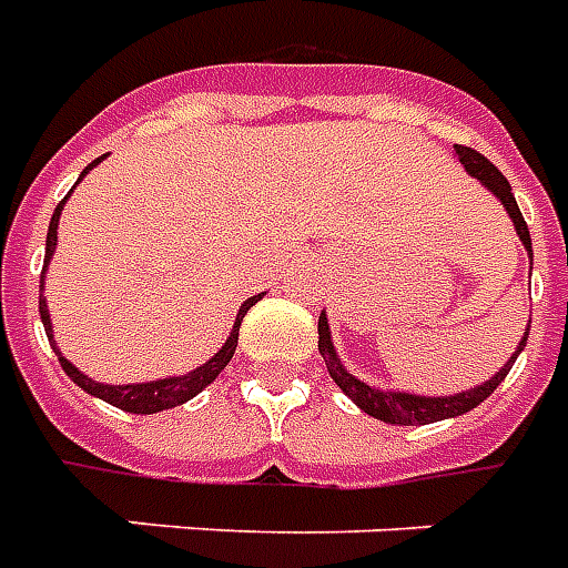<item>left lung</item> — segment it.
Returning a JSON list of instances; mask_svg holds the SVG:
<instances>
[{
	"mask_svg": "<svg viewBox=\"0 0 568 568\" xmlns=\"http://www.w3.org/2000/svg\"><path fill=\"white\" fill-rule=\"evenodd\" d=\"M458 162L465 164V171L470 176H477L480 183H484L493 195H496L501 204H505V211L514 220V229H517V235H520L523 247L529 251L532 256V239H529V229H526V220H523L520 207H517V199H514V192H510V183L505 180V174L498 171L496 164L489 162L486 155H480L477 149L470 146H456ZM526 336H529V327H526ZM526 336L517 345V352L510 357L505 367L498 369L496 376L484 385H477V388H470V392L462 394H449V397H419V394H404V392H379V388H373L367 382L355 379L348 369L342 367L339 357L333 352V342H329V324L327 317L321 315L317 317V352L324 355V364H327V373L333 376V382L339 385L342 392L348 394L352 400H355L367 416L373 419L388 422V425H428V422H440V419H453V416H462V413H468L474 406H480L489 397V394L496 392L498 382L505 379L514 367V361L523 352V345H526Z\"/></svg>",
	"mask_w": 568,
	"mask_h": 568,
	"instance_id": "8db88e82",
	"label": "left lung"
}]
</instances>
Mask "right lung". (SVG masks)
Segmentation results:
<instances>
[{"mask_svg":"<svg viewBox=\"0 0 568 568\" xmlns=\"http://www.w3.org/2000/svg\"><path fill=\"white\" fill-rule=\"evenodd\" d=\"M100 162V159H98ZM98 162H91L88 168L82 171V176L94 168ZM79 176V180H82ZM70 199V195H67ZM67 199L60 201L58 207H54V216H51V226H48V241H45V268H48V260H51V253H54V244H58V220H60V207L67 204ZM42 281H45V272H42ZM42 281H39V287H42ZM260 303V296H251L247 303L241 305L239 308V317H235V329H232V336L226 339V345L216 352V355L204 364V367L192 369V373H186V376H174V379H159V382H143V385H103V382H94L88 379L84 373H79V369L72 367L67 357L60 355L58 348V361L60 367H63V373L70 376L79 388H84L88 394H94V397H100V400H106V404L119 406V409H124V413H136V416H149V413H162V409H171V406H180L186 404L189 397H195V394L201 392V388H207L220 373H223V367H226L229 361H232V355H235V345H239V327L241 321H244V315L251 312V305ZM39 315H42V324H45V333L51 336V317H48V305L45 300L39 296ZM51 345H54V339H51Z\"/></svg>","mask_w":568,"mask_h":568,"instance_id":"right-lung-1","label":"right lung"}]
</instances>
